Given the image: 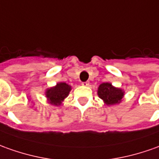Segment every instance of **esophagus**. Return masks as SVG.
Instances as JSON below:
<instances>
[{"label":"esophagus","instance_id":"obj_1","mask_svg":"<svg viewBox=\"0 0 159 159\" xmlns=\"http://www.w3.org/2000/svg\"><path fill=\"white\" fill-rule=\"evenodd\" d=\"M82 86H89V82H82Z\"/></svg>","mask_w":159,"mask_h":159}]
</instances>
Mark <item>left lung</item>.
Masks as SVG:
<instances>
[{"instance_id":"obj_1","label":"left lung","mask_w":159,"mask_h":159,"mask_svg":"<svg viewBox=\"0 0 159 159\" xmlns=\"http://www.w3.org/2000/svg\"><path fill=\"white\" fill-rule=\"evenodd\" d=\"M97 93L107 106H113L122 101L125 96V91L113 86L110 82H105L99 85Z\"/></svg>"}]
</instances>
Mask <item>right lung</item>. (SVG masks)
<instances>
[{"instance_id": "right-lung-1", "label": "right lung", "mask_w": 159, "mask_h": 159, "mask_svg": "<svg viewBox=\"0 0 159 159\" xmlns=\"http://www.w3.org/2000/svg\"><path fill=\"white\" fill-rule=\"evenodd\" d=\"M72 90V86L65 82H58L52 87L47 88L45 91V96L48 103L55 107H60Z\"/></svg>"}]
</instances>
